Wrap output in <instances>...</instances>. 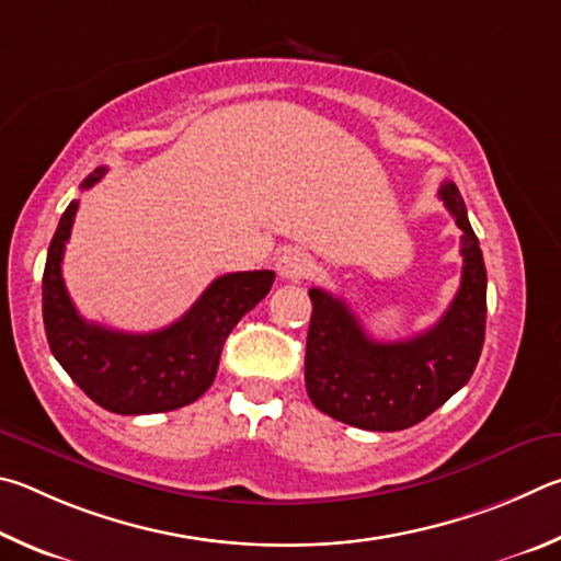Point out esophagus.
Instances as JSON below:
<instances>
[{"label": "esophagus", "mask_w": 561, "mask_h": 561, "mask_svg": "<svg viewBox=\"0 0 561 561\" xmlns=\"http://www.w3.org/2000/svg\"><path fill=\"white\" fill-rule=\"evenodd\" d=\"M275 268H278V275L283 280H302L312 273V259L300 249H288L280 253Z\"/></svg>", "instance_id": "1"}]
</instances>
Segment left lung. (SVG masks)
<instances>
[{
	"label": "left lung",
	"mask_w": 561,
	"mask_h": 561,
	"mask_svg": "<svg viewBox=\"0 0 561 561\" xmlns=\"http://www.w3.org/2000/svg\"><path fill=\"white\" fill-rule=\"evenodd\" d=\"M454 214L463 255L456 298L434 328L399 342H377L342 298L310 288L306 347L308 397L322 414L365 431H401L424 421L473 375L485 340L488 275L478 236L454 182L438 190Z\"/></svg>",
	"instance_id": "1"
}]
</instances>
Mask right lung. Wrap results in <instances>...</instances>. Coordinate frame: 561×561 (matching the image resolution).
Here are the masks:
<instances>
[{
	"mask_svg": "<svg viewBox=\"0 0 561 561\" xmlns=\"http://www.w3.org/2000/svg\"><path fill=\"white\" fill-rule=\"evenodd\" d=\"M105 172L98 167L81 190L101 182ZM76 211L78 199L66 206L58 221L42 280L46 340L58 365L98 407L113 414H160L192 404L211 387L226 337L268 296L275 273H226L180 320L145 335L95 325L78 316L61 275Z\"/></svg>",
	"mask_w": 561,
	"mask_h": 561,
	"instance_id": "1",
	"label": "right lung"
}]
</instances>
